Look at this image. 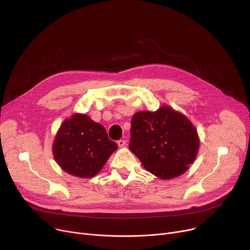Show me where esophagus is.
Returning <instances> with one entry per match:
<instances>
[{
    "label": "esophagus",
    "instance_id": "1",
    "mask_svg": "<svg viewBox=\"0 0 250 250\" xmlns=\"http://www.w3.org/2000/svg\"><path fill=\"white\" fill-rule=\"evenodd\" d=\"M126 144V141L125 140H118L117 141V145L120 146V147H124L125 145Z\"/></svg>",
    "mask_w": 250,
    "mask_h": 250
}]
</instances>
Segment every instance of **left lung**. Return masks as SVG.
Masks as SVG:
<instances>
[{"mask_svg":"<svg viewBox=\"0 0 250 250\" xmlns=\"http://www.w3.org/2000/svg\"><path fill=\"white\" fill-rule=\"evenodd\" d=\"M199 144L192 124L168 106L137 112L132 118L128 148L149 172L162 179L185 173L195 159Z\"/></svg>","mask_w":250,"mask_h":250,"instance_id":"8db88e82","label":"left lung"}]
</instances>
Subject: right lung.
I'll list each match as a JSON object with an SVG mask.
<instances>
[{
    "label": "right lung",
    "mask_w": 250,
    "mask_h": 250,
    "mask_svg": "<svg viewBox=\"0 0 250 250\" xmlns=\"http://www.w3.org/2000/svg\"><path fill=\"white\" fill-rule=\"evenodd\" d=\"M117 149L104 128L86 114L65 120L52 146L55 159L69 174L81 178L95 176Z\"/></svg>",
    "instance_id": "obj_1"
}]
</instances>
